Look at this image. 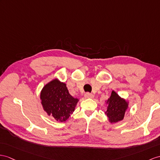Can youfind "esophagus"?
<instances>
[{
	"instance_id": "obj_1",
	"label": "esophagus",
	"mask_w": 160,
	"mask_h": 160,
	"mask_svg": "<svg viewBox=\"0 0 160 160\" xmlns=\"http://www.w3.org/2000/svg\"><path fill=\"white\" fill-rule=\"evenodd\" d=\"M85 98H93V95L92 94V93H86L85 94Z\"/></svg>"
}]
</instances>
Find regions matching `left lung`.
Returning a JSON list of instances; mask_svg holds the SVG:
<instances>
[{"label":"left lung","mask_w":160,"mask_h":160,"mask_svg":"<svg viewBox=\"0 0 160 160\" xmlns=\"http://www.w3.org/2000/svg\"><path fill=\"white\" fill-rule=\"evenodd\" d=\"M105 102L107 104V108L104 112L107 116L108 122L111 123H116L123 120L128 109L129 101L122 98L118 93L112 90L111 96Z\"/></svg>","instance_id":"obj_1"}]
</instances>
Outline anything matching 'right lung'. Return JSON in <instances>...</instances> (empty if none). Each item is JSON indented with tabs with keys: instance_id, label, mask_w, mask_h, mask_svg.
Here are the masks:
<instances>
[{
	"instance_id": "1",
	"label": "right lung",
	"mask_w": 160,
	"mask_h": 160,
	"mask_svg": "<svg viewBox=\"0 0 160 160\" xmlns=\"http://www.w3.org/2000/svg\"><path fill=\"white\" fill-rule=\"evenodd\" d=\"M40 99L44 111L59 122H64L69 118L79 100L70 94L67 85L58 78L44 85Z\"/></svg>"
}]
</instances>
